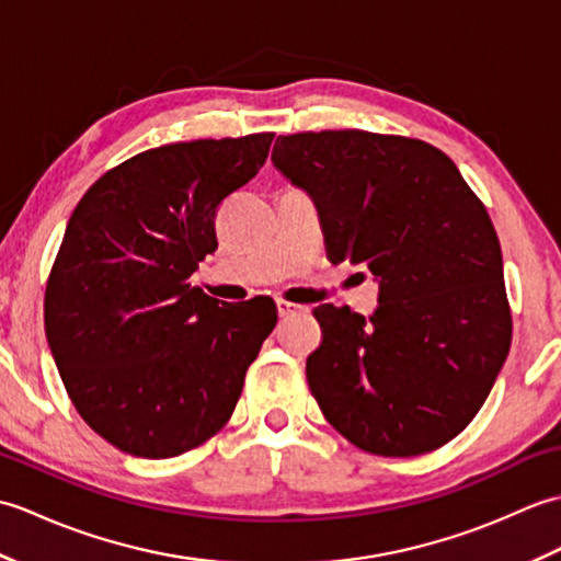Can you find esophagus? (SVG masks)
Segmentation results:
<instances>
[{
    "label": "esophagus",
    "instance_id": "esophagus-1",
    "mask_svg": "<svg viewBox=\"0 0 561 561\" xmlns=\"http://www.w3.org/2000/svg\"><path fill=\"white\" fill-rule=\"evenodd\" d=\"M277 311H279L282 318H287V316H294V313H304V311H308V308H306V306H299V304L277 299Z\"/></svg>",
    "mask_w": 561,
    "mask_h": 561
}]
</instances>
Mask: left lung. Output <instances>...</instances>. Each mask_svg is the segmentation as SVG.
Masks as SVG:
<instances>
[{
    "label": "left lung",
    "instance_id": "8db88e82",
    "mask_svg": "<svg viewBox=\"0 0 561 561\" xmlns=\"http://www.w3.org/2000/svg\"><path fill=\"white\" fill-rule=\"evenodd\" d=\"M272 163L313 197L328 257L366 265L374 316L318 306L306 378L362 450L410 458L480 412L511 347L502 245L458 165L422 139L325 129L277 137Z\"/></svg>",
    "mask_w": 561,
    "mask_h": 561
}]
</instances>
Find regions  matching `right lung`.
<instances>
[{
    "mask_svg": "<svg viewBox=\"0 0 561 561\" xmlns=\"http://www.w3.org/2000/svg\"><path fill=\"white\" fill-rule=\"evenodd\" d=\"M272 139L141 151L71 211L45 335L81 420L129 456L173 458L217 434L277 325L270 296L224 304L190 284L217 250V207L257 175Z\"/></svg>",
    "mask_w": 561,
    "mask_h": 561,
    "instance_id": "obj_1",
    "label": "right lung"
}]
</instances>
